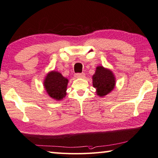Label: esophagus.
<instances>
[{"instance_id": "1", "label": "esophagus", "mask_w": 158, "mask_h": 158, "mask_svg": "<svg viewBox=\"0 0 158 158\" xmlns=\"http://www.w3.org/2000/svg\"><path fill=\"white\" fill-rule=\"evenodd\" d=\"M85 73H77L75 74V77H77V78H81V77H85Z\"/></svg>"}]
</instances>
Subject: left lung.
<instances>
[{
  "mask_svg": "<svg viewBox=\"0 0 158 158\" xmlns=\"http://www.w3.org/2000/svg\"><path fill=\"white\" fill-rule=\"evenodd\" d=\"M93 86L96 89L97 94L104 96L114 89L115 77L112 72L103 66H98L93 76Z\"/></svg>",
  "mask_w": 158,
  "mask_h": 158,
  "instance_id": "8db88e82",
  "label": "left lung"
}]
</instances>
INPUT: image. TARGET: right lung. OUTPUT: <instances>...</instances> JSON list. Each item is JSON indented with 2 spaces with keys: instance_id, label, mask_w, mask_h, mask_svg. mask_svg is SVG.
I'll list each match as a JSON object with an SVG mask.
<instances>
[{
  "instance_id": "add662e5",
  "label": "right lung",
  "mask_w": 158,
  "mask_h": 158,
  "mask_svg": "<svg viewBox=\"0 0 158 158\" xmlns=\"http://www.w3.org/2000/svg\"><path fill=\"white\" fill-rule=\"evenodd\" d=\"M68 80L57 71L49 73L44 80V87L48 94L55 100L60 101L66 96Z\"/></svg>"
}]
</instances>
